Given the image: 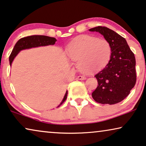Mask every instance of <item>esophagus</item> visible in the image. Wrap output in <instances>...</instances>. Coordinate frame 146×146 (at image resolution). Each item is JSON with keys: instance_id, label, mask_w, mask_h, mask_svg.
Returning a JSON list of instances; mask_svg holds the SVG:
<instances>
[{"instance_id": "obj_1", "label": "esophagus", "mask_w": 146, "mask_h": 146, "mask_svg": "<svg viewBox=\"0 0 146 146\" xmlns=\"http://www.w3.org/2000/svg\"><path fill=\"white\" fill-rule=\"evenodd\" d=\"M77 79H78V80H85V79H86V77L83 76V75H79L77 77Z\"/></svg>"}]
</instances>
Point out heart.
<instances>
[{
    "mask_svg": "<svg viewBox=\"0 0 146 146\" xmlns=\"http://www.w3.org/2000/svg\"><path fill=\"white\" fill-rule=\"evenodd\" d=\"M111 52V46L108 40L91 35L75 38L66 50L69 59L78 62L79 69L86 74L94 73L106 67Z\"/></svg>",
    "mask_w": 146,
    "mask_h": 146,
    "instance_id": "b5f03b06",
    "label": "heart"
}]
</instances>
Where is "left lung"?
Wrapping results in <instances>:
<instances>
[{"instance_id": "obj_1", "label": "left lung", "mask_w": 146, "mask_h": 146, "mask_svg": "<svg viewBox=\"0 0 146 146\" xmlns=\"http://www.w3.org/2000/svg\"><path fill=\"white\" fill-rule=\"evenodd\" d=\"M89 31L102 35L112 50L108 65L95 75L98 85L92 98L99 104H117L129 94L136 82L135 56L125 38L111 29L99 26Z\"/></svg>"}]
</instances>
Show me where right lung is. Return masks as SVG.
I'll use <instances>...</instances> for the list:
<instances>
[{"mask_svg": "<svg viewBox=\"0 0 146 146\" xmlns=\"http://www.w3.org/2000/svg\"><path fill=\"white\" fill-rule=\"evenodd\" d=\"M57 41L55 38L54 37H50L48 36L44 35H32L26 36V37L22 38L19 39L13 48V49L11 52V55L9 57V62L10 65L11 66L13 60L15 58V57L18 55V53L21 50L27 49V48H31L33 47H38V46H46V45H53L55 44V42ZM68 91H66L65 96L61 102V104L59 105V107L66 100L67 98ZM57 107V108H58Z\"/></svg>", "mask_w": 146, "mask_h": 146, "instance_id": "obj_1", "label": "right lung"}]
</instances>
